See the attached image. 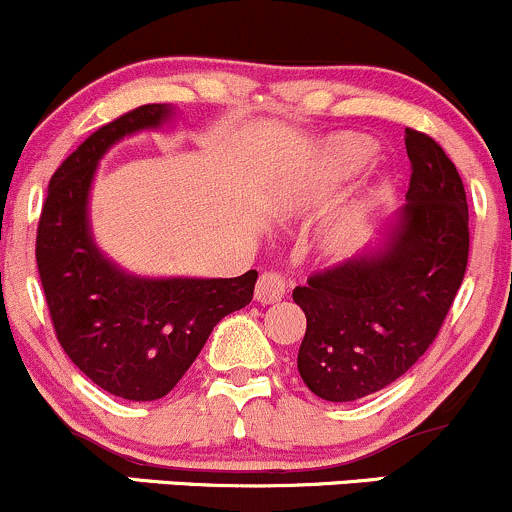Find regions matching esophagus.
Masks as SVG:
<instances>
[{
  "instance_id": "34e87169",
  "label": "esophagus",
  "mask_w": 512,
  "mask_h": 512,
  "mask_svg": "<svg viewBox=\"0 0 512 512\" xmlns=\"http://www.w3.org/2000/svg\"><path fill=\"white\" fill-rule=\"evenodd\" d=\"M285 293H288V283H285V278L280 276V273H263L261 278H258L256 283V302H261V305H273V302H280L285 298Z\"/></svg>"
}]
</instances>
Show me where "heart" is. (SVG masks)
<instances>
[{"label": "heart", "instance_id": "obj_1", "mask_svg": "<svg viewBox=\"0 0 512 512\" xmlns=\"http://www.w3.org/2000/svg\"><path fill=\"white\" fill-rule=\"evenodd\" d=\"M373 158L371 141L359 134H334L324 139L310 161L293 175L276 185L271 195V210L283 217H295L312 207L322 205L334 190L349 183L356 173H361ZM378 197L373 192L361 195L349 210H344L324 229L320 251L329 263L351 261L364 246L368 224Z\"/></svg>", "mask_w": 512, "mask_h": 512}]
</instances>
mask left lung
Listing matches in <instances>:
<instances>
[{
	"instance_id": "obj_1",
	"label": "left lung",
	"mask_w": 512,
	"mask_h": 512,
	"mask_svg": "<svg viewBox=\"0 0 512 512\" xmlns=\"http://www.w3.org/2000/svg\"><path fill=\"white\" fill-rule=\"evenodd\" d=\"M405 148L410 190L376 244L293 290L307 317L298 371L322 400L351 403L398 381L430 349L464 280V183L430 136L405 129Z\"/></svg>"
}]
</instances>
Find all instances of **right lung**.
Listing matches in <instances>:
<instances>
[{
    "instance_id": "add662e5",
    "label": "right lung",
    "mask_w": 512,
    "mask_h": 512,
    "mask_svg": "<svg viewBox=\"0 0 512 512\" xmlns=\"http://www.w3.org/2000/svg\"><path fill=\"white\" fill-rule=\"evenodd\" d=\"M175 117L173 104H144L85 139L51 178L36 236L60 346L92 383L136 403L178 386L217 322L249 305L258 278L139 276L97 244L90 195L100 161L119 141L166 131Z\"/></svg>"
}]
</instances>
